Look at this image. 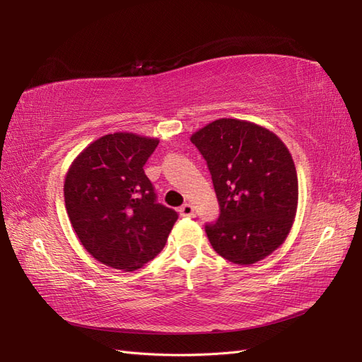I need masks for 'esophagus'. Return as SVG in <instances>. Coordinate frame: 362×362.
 Masks as SVG:
<instances>
[{"mask_svg":"<svg viewBox=\"0 0 362 362\" xmlns=\"http://www.w3.org/2000/svg\"><path fill=\"white\" fill-rule=\"evenodd\" d=\"M179 211H180V216H185V218L193 216V214H194V209H193V205H191V204L182 205Z\"/></svg>","mask_w":362,"mask_h":362,"instance_id":"esophagus-1","label":"esophagus"}]
</instances>
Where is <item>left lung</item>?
<instances>
[{
	"label": "left lung",
	"instance_id": "8db88e82",
	"mask_svg": "<svg viewBox=\"0 0 362 362\" xmlns=\"http://www.w3.org/2000/svg\"><path fill=\"white\" fill-rule=\"evenodd\" d=\"M191 141L209 165L219 218L206 224L213 249L235 264L271 255L294 224L298 182L294 160L271 130L255 122L221 118Z\"/></svg>",
	"mask_w": 362,
	"mask_h": 362
}]
</instances>
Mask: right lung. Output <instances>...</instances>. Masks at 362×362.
Returning <instances> with one entry per match:
<instances>
[{"label":"right lung","mask_w":362,"mask_h":362,"mask_svg":"<svg viewBox=\"0 0 362 362\" xmlns=\"http://www.w3.org/2000/svg\"><path fill=\"white\" fill-rule=\"evenodd\" d=\"M157 138L115 132L90 143L68 168L65 209L79 241L103 264L132 272L157 257L177 221L157 204L143 166Z\"/></svg>","instance_id":"right-lung-1"}]
</instances>
